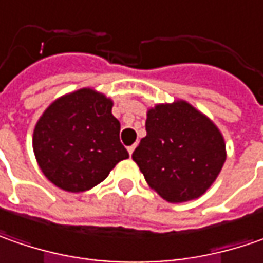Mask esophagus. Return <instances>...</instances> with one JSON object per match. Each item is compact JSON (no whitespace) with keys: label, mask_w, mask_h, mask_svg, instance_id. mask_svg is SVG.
<instances>
[{"label":"esophagus","mask_w":263,"mask_h":263,"mask_svg":"<svg viewBox=\"0 0 263 263\" xmlns=\"http://www.w3.org/2000/svg\"><path fill=\"white\" fill-rule=\"evenodd\" d=\"M135 147H137V144H134V145H131V147H128V153H129V156H132L134 150H135Z\"/></svg>","instance_id":"1"}]
</instances>
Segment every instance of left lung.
<instances>
[{"instance_id": "left-lung-1", "label": "left lung", "mask_w": 263, "mask_h": 263, "mask_svg": "<svg viewBox=\"0 0 263 263\" xmlns=\"http://www.w3.org/2000/svg\"><path fill=\"white\" fill-rule=\"evenodd\" d=\"M147 135L132 153L150 189L169 203L199 199L227 159L222 132L185 100L147 110Z\"/></svg>"}]
</instances>
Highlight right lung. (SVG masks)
<instances>
[{
  "label": "right lung",
  "instance_id": "1",
  "mask_svg": "<svg viewBox=\"0 0 263 263\" xmlns=\"http://www.w3.org/2000/svg\"><path fill=\"white\" fill-rule=\"evenodd\" d=\"M111 107L113 100L103 92L81 88L44 110L32 147L42 174L55 187L69 193L94 189L129 157L120 144V123Z\"/></svg>",
  "mask_w": 263,
  "mask_h": 263
}]
</instances>
